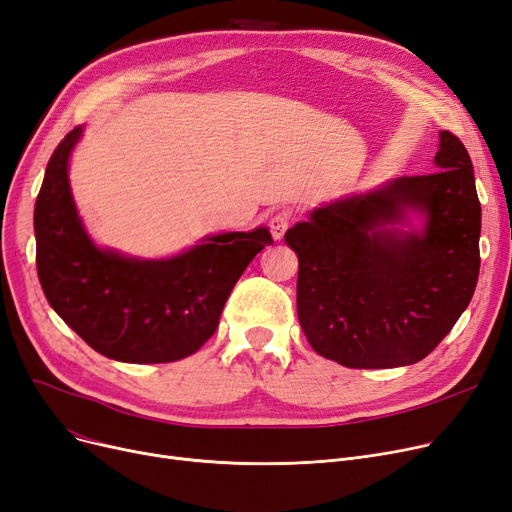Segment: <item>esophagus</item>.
I'll return each mask as SVG.
<instances>
[{"label": "esophagus", "instance_id": "esophagus-1", "mask_svg": "<svg viewBox=\"0 0 512 512\" xmlns=\"http://www.w3.org/2000/svg\"><path fill=\"white\" fill-rule=\"evenodd\" d=\"M286 230H288V215L286 213H278L270 219V232H272L274 240H282Z\"/></svg>", "mask_w": 512, "mask_h": 512}]
</instances>
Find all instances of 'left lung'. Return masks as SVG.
I'll return each instance as SVG.
<instances>
[{
  "label": "left lung",
  "mask_w": 512,
  "mask_h": 512,
  "mask_svg": "<svg viewBox=\"0 0 512 512\" xmlns=\"http://www.w3.org/2000/svg\"><path fill=\"white\" fill-rule=\"evenodd\" d=\"M435 167L320 205L284 234L299 257V324L326 360L416 364L469 307L481 205L469 152L450 131H439Z\"/></svg>",
  "instance_id": "1"
}]
</instances>
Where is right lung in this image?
Listing matches in <instances>:
<instances>
[{
  "mask_svg": "<svg viewBox=\"0 0 512 512\" xmlns=\"http://www.w3.org/2000/svg\"><path fill=\"white\" fill-rule=\"evenodd\" d=\"M75 127L54 150L35 203L37 276L56 314L110 360L165 364L201 349L213 335L234 284L259 251L268 228L224 232L180 255L129 257L98 247L87 234L69 184L81 140Z\"/></svg>",
  "mask_w": 512,
  "mask_h": 512,
  "instance_id": "1",
  "label": "right lung"
}]
</instances>
